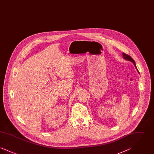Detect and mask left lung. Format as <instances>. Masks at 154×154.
<instances>
[{
    "instance_id": "8db88e82",
    "label": "left lung",
    "mask_w": 154,
    "mask_h": 154,
    "mask_svg": "<svg viewBox=\"0 0 154 154\" xmlns=\"http://www.w3.org/2000/svg\"><path fill=\"white\" fill-rule=\"evenodd\" d=\"M122 55H123V58H124L125 60H127L131 61V62H132V63H133V64H134V65L135 66V67H136V69L137 70V67H136V63H135V62H134V60L132 59V57H131V56H129V55L125 54L124 52L122 53ZM137 71H138V70H137Z\"/></svg>"
}]
</instances>
